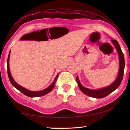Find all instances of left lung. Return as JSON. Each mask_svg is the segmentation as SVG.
Instances as JSON below:
<instances>
[{"label":"left lung","instance_id":"1","mask_svg":"<svg viewBox=\"0 0 130 130\" xmlns=\"http://www.w3.org/2000/svg\"><path fill=\"white\" fill-rule=\"evenodd\" d=\"M111 42L113 44V45L115 46L116 49L117 50L119 55V74L117 78H116L115 81L112 84H111V85H109L108 87L103 88L102 89L93 90L87 88L83 87L80 82L78 76H77L76 81L78 84L79 88L80 89L83 93L86 94L87 96L97 99L103 98L104 97L108 96L110 93H111L112 92H113L115 90L117 89L119 87L121 83H122L123 77V74H124L125 66L124 54L123 53L122 50L121 49L118 42L116 40H114V39H112Z\"/></svg>","mask_w":130,"mask_h":130}]
</instances>
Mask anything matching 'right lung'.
Wrapping results in <instances>:
<instances>
[{"mask_svg":"<svg viewBox=\"0 0 130 130\" xmlns=\"http://www.w3.org/2000/svg\"><path fill=\"white\" fill-rule=\"evenodd\" d=\"M10 55V52L9 53V54H8V59H7L8 76V78H9V80L10 81L11 83V84L15 88H17L18 90V91L21 92L22 93L25 94V95L28 96V97H30V98H37V97L42 96L43 95H45V94L49 93V92H50L52 91V89H53V88L55 85V84H56V83L57 78H58V74L56 76V77L54 78V81L53 82V83L50 85L49 87H47V88H46L43 90H42V91H36V92L31 91H29V90L25 88H23L22 86H21V85H19V84H18L14 81V79H13L12 77L11 76V73H10V68H9Z\"/></svg>","mask_w":130,"mask_h":130,"instance_id":"1","label":"right lung"}]
</instances>
